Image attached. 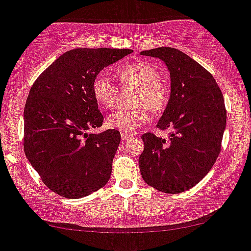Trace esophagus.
<instances>
[{"label":"esophagus","instance_id":"34e87169","mask_svg":"<svg viewBox=\"0 0 251 251\" xmlns=\"http://www.w3.org/2000/svg\"><path fill=\"white\" fill-rule=\"evenodd\" d=\"M132 137V134L131 133H127V132H121V138H123V141H126V139L131 138Z\"/></svg>","mask_w":251,"mask_h":251}]
</instances>
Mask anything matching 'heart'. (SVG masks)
Here are the masks:
<instances>
[{"mask_svg":"<svg viewBox=\"0 0 251 251\" xmlns=\"http://www.w3.org/2000/svg\"><path fill=\"white\" fill-rule=\"evenodd\" d=\"M118 77L123 84H132L138 88L134 108H119L107 118L109 127L132 132L149 119L150 110L162 112L168 102V90L159 80V73L150 63L137 61L118 70ZM92 95L102 107L112 108L117 101V86L107 75H99L92 80Z\"/></svg>","mask_w":251,"mask_h":251,"instance_id":"1","label":"heart"}]
</instances>
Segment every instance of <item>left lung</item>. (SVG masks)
Masks as SVG:
<instances>
[{
  "label": "left lung",
  "instance_id": "1",
  "mask_svg": "<svg viewBox=\"0 0 251 251\" xmlns=\"http://www.w3.org/2000/svg\"><path fill=\"white\" fill-rule=\"evenodd\" d=\"M141 55L167 66L170 100L156 126L171 132L168 138L142 136L139 170L148 185L180 194L200 183L218 159L226 127L225 102L214 77L180 50L161 47Z\"/></svg>",
  "mask_w": 251,
  "mask_h": 251
}]
</instances>
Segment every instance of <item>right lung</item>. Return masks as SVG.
Returning a JSON list of instances; mask_svg holds the SVG:
<instances>
[{"label": "right lung", "instance_id": "1", "mask_svg": "<svg viewBox=\"0 0 251 251\" xmlns=\"http://www.w3.org/2000/svg\"><path fill=\"white\" fill-rule=\"evenodd\" d=\"M131 49L77 48L63 52L36 79L24 109V150L51 191L81 199L108 183L120 132L101 127L92 80Z\"/></svg>", "mask_w": 251, "mask_h": 251}]
</instances>
